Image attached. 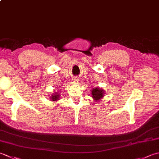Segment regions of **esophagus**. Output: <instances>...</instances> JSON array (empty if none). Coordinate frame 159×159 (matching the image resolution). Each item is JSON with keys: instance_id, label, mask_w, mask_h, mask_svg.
Returning <instances> with one entry per match:
<instances>
[{"instance_id": "1", "label": "esophagus", "mask_w": 159, "mask_h": 159, "mask_svg": "<svg viewBox=\"0 0 159 159\" xmlns=\"http://www.w3.org/2000/svg\"><path fill=\"white\" fill-rule=\"evenodd\" d=\"M78 81H79V79H77V78H75V79H74V82H75V83H77Z\"/></svg>"}]
</instances>
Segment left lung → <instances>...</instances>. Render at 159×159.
Masks as SVG:
<instances>
[{"instance_id": "8db88e82", "label": "left lung", "mask_w": 159, "mask_h": 159, "mask_svg": "<svg viewBox=\"0 0 159 159\" xmlns=\"http://www.w3.org/2000/svg\"><path fill=\"white\" fill-rule=\"evenodd\" d=\"M104 90L98 88H93L92 89V96L94 101H99L104 96Z\"/></svg>"}]
</instances>
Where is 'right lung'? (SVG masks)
Segmentation results:
<instances>
[{
    "mask_svg": "<svg viewBox=\"0 0 159 159\" xmlns=\"http://www.w3.org/2000/svg\"><path fill=\"white\" fill-rule=\"evenodd\" d=\"M59 98H60V94H59L58 92H55V94H53L52 96H50L51 101H58Z\"/></svg>",
    "mask_w": 159,
    "mask_h": 159,
    "instance_id": "obj_1",
    "label": "right lung"
}]
</instances>
